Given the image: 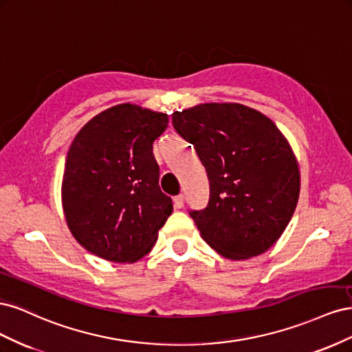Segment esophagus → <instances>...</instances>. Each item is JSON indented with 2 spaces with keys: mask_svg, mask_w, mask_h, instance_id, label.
I'll return each instance as SVG.
<instances>
[{
  "mask_svg": "<svg viewBox=\"0 0 352 352\" xmlns=\"http://www.w3.org/2000/svg\"><path fill=\"white\" fill-rule=\"evenodd\" d=\"M173 202H175V207L176 208H182L184 207V202H185V198L184 195H177L173 198Z\"/></svg>",
  "mask_w": 352,
  "mask_h": 352,
  "instance_id": "obj_1",
  "label": "esophagus"
}]
</instances>
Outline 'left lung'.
<instances>
[{
	"label": "left lung",
	"mask_w": 352,
	"mask_h": 352,
	"mask_svg": "<svg viewBox=\"0 0 352 352\" xmlns=\"http://www.w3.org/2000/svg\"><path fill=\"white\" fill-rule=\"evenodd\" d=\"M176 132L194 145L210 180L204 210L190 211L211 248L229 260L272 248L294 216L300 166L267 116L238 102H206L172 114Z\"/></svg>",
	"instance_id": "left-lung-1"
}]
</instances>
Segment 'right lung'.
Instances as JSON below:
<instances>
[{
  "label": "right lung",
  "mask_w": 352,
  "mask_h": 352,
  "mask_svg": "<svg viewBox=\"0 0 352 352\" xmlns=\"http://www.w3.org/2000/svg\"><path fill=\"white\" fill-rule=\"evenodd\" d=\"M166 113L119 104L85 124L69 148L61 184L67 226L85 250L114 263L151 251L172 214L158 186L153 142L167 129Z\"/></svg>",
  "instance_id": "obj_1"
}]
</instances>
